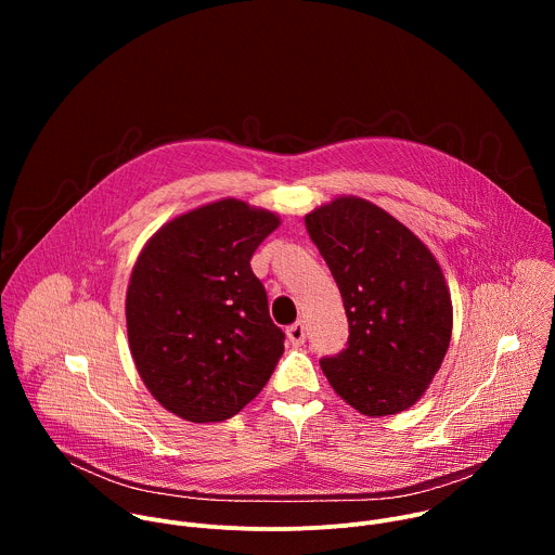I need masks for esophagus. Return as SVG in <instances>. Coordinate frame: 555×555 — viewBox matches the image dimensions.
I'll return each instance as SVG.
<instances>
[{
    "label": "esophagus",
    "instance_id": "34e87169",
    "mask_svg": "<svg viewBox=\"0 0 555 555\" xmlns=\"http://www.w3.org/2000/svg\"><path fill=\"white\" fill-rule=\"evenodd\" d=\"M287 338H289L292 347H300V345H305V338H307L305 325H302L300 321H298V323H294V325H289V327H287Z\"/></svg>",
    "mask_w": 555,
    "mask_h": 555
}]
</instances>
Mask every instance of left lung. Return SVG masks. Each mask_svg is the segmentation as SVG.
I'll return each instance as SVG.
<instances>
[{"label": "left lung", "instance_id": "obj_1", "mask_svg": "<svg viewBox=\"0 0 555 555\" xmlns=\"http://www.w3.org/2000/svg\"><path fill=\"white\" fill-rule=\"evenodd\" d=\"M305 228L343 294L349 338L321 358L340 398L369 417L413 406L452 336V300L439 263L417 236L360 197L305 215Z\"/></svg>", "mask_w": 555, "mask_h": 555}]
</instances>
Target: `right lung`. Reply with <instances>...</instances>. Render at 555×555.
<instances>
[{
    "instance_id": "obj_1",
    "label": "right lung",
    "mask_w": 555,
    "mask_h": 555,
    "mask_svg": "<svg viewBox=\"0 0 555 555\" xmlns=\"http://www.w3.org/2000/svg\"><path fill=\"white\" fill-rule=\"evenodd\" d=\"M279 225L240 199L195 208L157 230L127 289V334L153 398L195 424L223 422L274 373L285 334L250 259Z\"/></svg>"
}]
</instances>
